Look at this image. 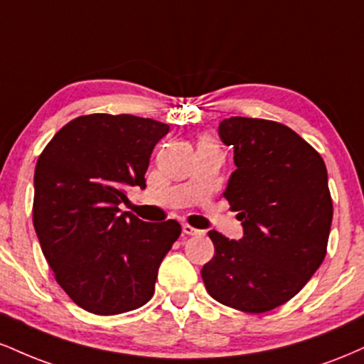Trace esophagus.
Listing matches in <instances>:
<instances>
[{
    "label": "esophagus",
    "instance_id": "1",
    "mask_svg": "<svg viewBox=\"0 0 364 364\" xmlns=\"http://www.w3.org/2000/svg\"><path fill=\"white\" fill-rule=\"evenodd\" d=\"M183 232H185V235H188V236H195V235H200L202 231L193 228V225H190V224H183Z\"/></svg>",
    "mask_w": 364,
    "mask_h": 364
}]
</instances>
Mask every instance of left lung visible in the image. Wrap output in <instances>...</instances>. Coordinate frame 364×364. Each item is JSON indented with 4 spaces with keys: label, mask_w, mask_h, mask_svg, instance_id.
<instances>
[{
    "label": "left lung",
    "mask_w": 364,
    "mask_h": 364,
    "mask_svg": "<svg viewBox=\"0 0 364 364\" xmlns=\"http://www.w3.org/2000/svg\"><path fill=\"white\" fill-rule=\"evenodd\" d=\"M219 135L235 149L224 196L245 235L235 241L208 231L215 252L202 279L215 301L265 313L294 298L327 255L333 215L327 168L277 121L235 116L219 124Z\"/></svg>",
    "instance_id": "obj_1"
}]
</instances>
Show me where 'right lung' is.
Listing matches in <instances>:
<instances>
[{"instance_id":"right-lung-1","label":"right lung","mask_w":364,"mask_h":364,"mask_svg":"<svg viewBox=\"0 0 364 364\" xmlns=\"http://www.w3.org/2000/svg\"><path fill=\"white\" fill-rule=\"evenodd\" d=\"M169 124L132 114L78 116L36 164L32 217L54 279L94 315H119L154 296L157 270L181 225L123 212L129 186L145 188L154 147Z\"/></svg>"}]
</instances>
